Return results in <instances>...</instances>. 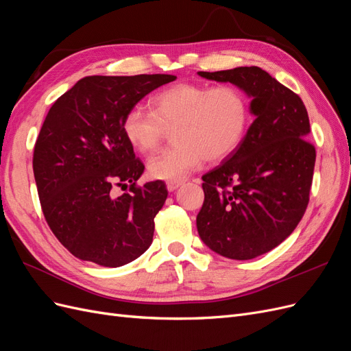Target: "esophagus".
Segmentation results:
<instances>
[{
  "mask_svg": "<svg viewBox=\"0 0 351 351\" xmlns=\"http://www.w3.org/2000/svg\"><path fill=\"white\" fill-rule=\"evenodd\" d=\"M182 184H183V182H168V183H167L168 192H174V190L178 189Z\"/></svg>",
  "mask_w": 351,
  "mask_h": 351,
  "instance_id": "obj_1",
  "label": "esophagus"
}]
</instances>
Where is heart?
<instances>
[{"label":"heart","instance_id":"b5f03b06","mask_svg":"<svg viewBox=\"0 0 351 351\" xmlns=\"http://www.w3.org/2000/svg\"><path fill=\"white\" fill-rule=\"evenodd\" d=\"M249 125V99L236 86L180 83L158 92L151 111L125 114L123 132L134 149L152 152L168 129L173 145L147 161V171L164 182H183L205 159L219 161L237 149Z\"/></svg>","mask_w":351,"mask_h":351}]
</instances>
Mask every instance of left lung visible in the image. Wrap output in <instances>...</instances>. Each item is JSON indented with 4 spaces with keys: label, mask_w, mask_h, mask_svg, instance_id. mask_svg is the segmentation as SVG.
<instances>
[{
    "label": "left lung",
    "mask_w": 351,
    "mask_h": 351,
    "mask_svg": "<svg viewBox=\"0 0 351 351\" xmlns=\"http://www.w3.org/2000/svg\"><path fill=\"white\" fill-rule=\"evenodd\" d=\"M197 74L243 90L254 119L237 149L202 177L199 237L221 256L253 259L289 237L309 204L316 159L306 139L309 117L299 95L259 67Z\"/></svg>",
    "instance_id": "obj_1"
}]
</instances>
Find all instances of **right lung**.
I'll use <instances>...</instances> for the list:
<instances>
[{
  "label": "right lung",
  "instance_id": "1",
  "mask_svg": "<svg viewBox=\"0 0 351 351\" xmlns=\"http://www.w3.org/2000/svg\"><path fill=\"white\" fill-rule=\"evenodd\" d=\"M173 74L88 76L52 104L34 152V174L49 228L71 254L117 268L149 249L164 182H136L145 165L123 132L125 114ZM131 183L132 194L112 195Z\"/></svg>",
  "mask_w": 351,
  "mask_h": 351
}]
</instances>
